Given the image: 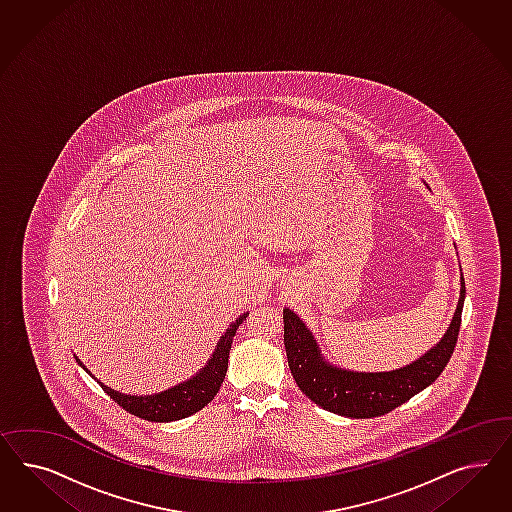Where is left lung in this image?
<instances>
[{
	"mask_svg": "<svg viewBox=\"0 0 512 512\" xmlns=\"http://www.w3.org/2000/svg\"><path fill=\"white\" fill-rule=\"evenodd\" d=\"M465 281L462 278L458 308L443 340L413 364L381 373L347 372L326 364L310 330L291 310H283L285 351L298 388L330 413L351 419L387 415L430 387L445 370L454 353L462 325Z\"/></svg>",
	"mask_w": 512,
	"mask_h": 512,
	"instance_id": "left-lung-1",
	"label": "left lung"
}]
</instances>
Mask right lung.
<instances>
[{"label":"right lung","mask_w":512,"mask_h":512,"mask_svg":"<svg viewBox=\"0 0 512 512\" xmlns=\"http://www.w3.org/2000/svg\"><path fill=\"white\" fill-rule=\"evenodd\" d=\"M246 317H248V313L240 315L231 325V328L221 336V340L217 341V349L214 351V355L208 360V364L202 368V372L197 373L193 379H189L178 387L169 388V390H165L161 394H154V396H129V394H122V392H116L112 388L105 387L99 381L97 383L101 385V388L109 394L114 402L118 403L120 407H124L125 411H129L131 415L139 417V419L152 420V422H171V420L186 419L189 415L201 411L204 405H208L214 400L217 390L225 379V373H227L229 351H231V345H233L236 328L242 325V321H246ZM78 364L82 366L80 360H78Z\"/></svg>","instance_id":"1"}]
</instances>
